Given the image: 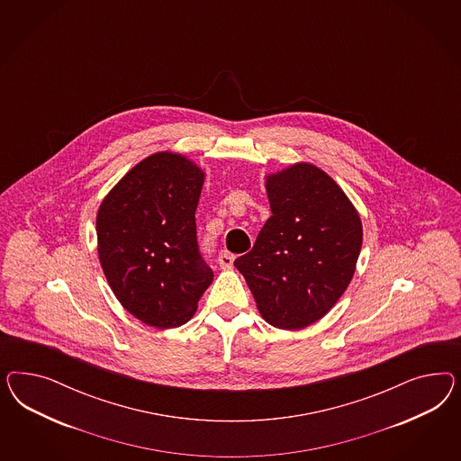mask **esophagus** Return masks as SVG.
I'll use <instances>...</instances> for the list:
<instances>
[{
	"label": "esophagus",
	"instance_id": "1",
	"mask_svg": "<svg viewBox=\"0 0 461 461\" xmlns=\"http://www.w3.org/2000/svg\"><path fill=\"white\" fill-rule=\"evenodd\" d=\"M233 260H235V257L231 255V253H228V251H221L220 253V258H218V262H220V267L224 268V270H230L231 267H233Z\"/></svg>",
	"mask_w": 461,
	"mask_h": 461
}]
</instances>
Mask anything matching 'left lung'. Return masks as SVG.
I'll use <instances>...</instances> for the list:
<instances>
[{
    "mask_svg": "<svg viewBox=\"0 0 461 461\" xmlns=\"http://www.w3.org/2000/svg\"><path fill=\"white\" fill-rule=\"evenodd\" d=\"M204 172L174 152H157L130 168L96 216L99 262L130 314L170 330L194 316L212 282L195 237Z\"/></svg>",
    "mask_w": 461,
    "mask_h": 461,
    "instance_id": "1",
    "label": "left lung"
}]
</instances>
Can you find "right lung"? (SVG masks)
Listing matches in <instances>:
<instances>
[{"mask_svg": "<svg viewBox=\"0 0 461 461\" xmlns=\"http://www.w3.org/2000/svg\"><path fill=\"white\" fill-rule=\"evenodd\" d=\"M266 189L272 216L235 267L268 324L303 330L347 291L362 250V221L348 195L312 164L268 174Z\"/></svg>", "mask_w": 461, "mask_h": 461, "instance_id": "1", "label": "right lung"}]
</instances>
